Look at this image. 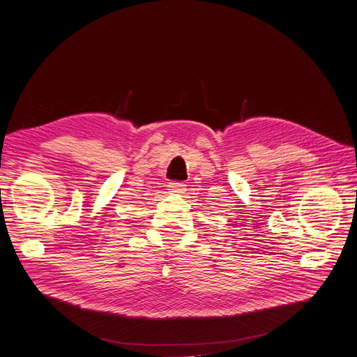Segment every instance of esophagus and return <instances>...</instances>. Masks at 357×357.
I'll use <instances>...</instances> for the list:
<instances>
[{"label":"esophagus","instance_id":"1","mask_svg":"<svg viewBox=\"0 0 357 357\" xmlns=\"http://www.w3.org/2000/svg\"><path fill=\"white\" fill-rule=\"evenodd\" d=\"M185 186H186L185 183H181V181H171L168 185V190L172 193H183L186 189Z\"/></svg>","mask_w":357,"mask_h":357}]
</instances>
